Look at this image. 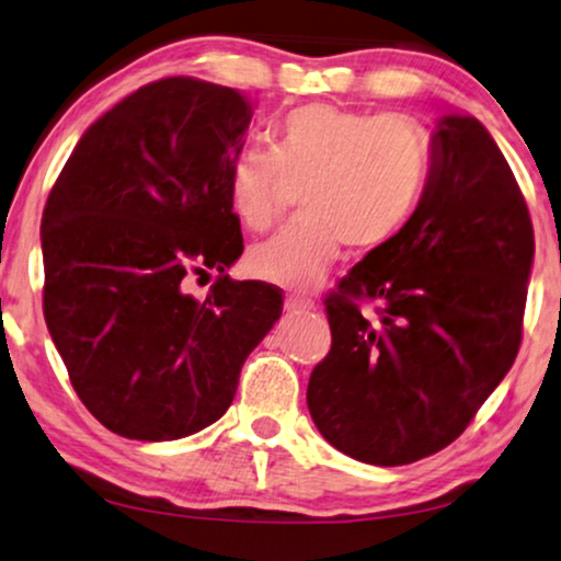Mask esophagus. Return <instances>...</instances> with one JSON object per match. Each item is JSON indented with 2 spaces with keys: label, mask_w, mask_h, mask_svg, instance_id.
Instances as JSON below:
<instances>
[{
  "label": "esophagus",
  "mask_w": 561,
  "mask_h": 561,
  "mask_svg": "<svg viewBox=\"0 0 561 561\" xmlns=\"http://www.w3.org/2000/svg\"><path fill=\"white\" fill-rule=\"evenodd\" d=\"M283 307H286V312H307V309L314 307V301L307 299V296L288 294L286 301H283Z\"/></svg>",
  "instance_id": "obj_1"
}]
</instances>
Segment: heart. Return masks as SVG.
<instances>
[{"label":"heart","instance_id":"b5f03b06","mask_svg":"<svg viewBox=\"0 0 561 561\" xmlns=\"http://www.w3.org/2000/svg\"><path fill=\"white\" fill-rule=\"evenodd\" d=\"M275 150L247 145L228 169V195L252 231L280 216L288 182L304 184L301 218L252 247L254 278L312 291L348 244L385 247L413 218L432 171V140L421 124L396 114L309 103L273 129Z\"/></svg>","mask_w":561,"mask_h":561}]
</instances>
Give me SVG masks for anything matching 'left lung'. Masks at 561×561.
<instances>
[{"instance_id": "left-lung-1", "label": "left lung", "mask_w": 561, "mask_h": 561, "mask_svg": "<svg viewBox=\"0 0 561 561\" xmlns=\"http://www.w3.org/2000/svg\"><path fill=\"white\" fill-rule=\"evenodd\" d=\"M534 224L492 135L447 114L408 226L324 301L333 345L307 405L335 449L371 466L439 453L513 366L534 267ZM354 298L383 301L366 321Z\"/></svg>"}]
</instances>
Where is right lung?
Masks as SVG:
<instances>
[{
	"label": "right lung",
	"instance_id": "right-lung-1",
	"mask_svg": "<svg viewBox=\"0 0 561 561\" xmlns=\"http://www.w3.org/2000/svg\"><path fill=\"white\" fill-rule=\"evenodd\" d=\"M252 103L195 78L142 85L93 122L41 220L44 317L75 392L127 439L218 421L283 312L278 288L231 280L244 252L228 169ZM221 275L205 300L185 288Z\"/></svg>",
	"mask_w": 561,
	"mask_h": 561
}]
</instances>
